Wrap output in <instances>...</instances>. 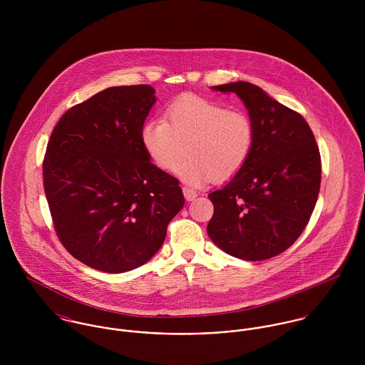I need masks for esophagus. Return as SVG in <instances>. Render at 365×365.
I'll return each instance as SVG.
<instances>
[{
    "label": "esophagus",
    "mask_w": 365,
    "mask_h": 365,
    "mask_svg": "<svg viewBox=\"0 0 365 365\" xmlns=\"http://www.w3.org/2000/svg\"><path fill=\"white\" fill-rule=\"evenodd\" d=\"M182 192H184V197H185L187 201H194L198 197V192L194 191L192 188H188V187H182Z\"/></svg>",
    "instance_id": "34e87169"
}]
</instances>
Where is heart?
<instances>
[{"label":"heart","mask_w":365,"mask_h":365,"mask_svg":"<svg viewBox=\"0 0 365 365\" xmlns=\"http://www.w3.org/2000/svg\"><path fill=\"white\" fill-rule=\"evenodd\" d=\"M140 139L163 171H174L187 153L178 174L185 182L201 185L212 177L227 180L245 165L253 148L255 129L250 118L239 109L185 96L167 108L165 120H148Z\"/></svg>","instance_id":"obj_1"}]
</instances>
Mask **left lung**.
I'll return each mask as SVG.
<instances>
[{
    "label": "left lung",
    "instance_id": "1",
    "mask_svg": "<svg viewBox=\"0 0 365 365\" xmlns=\"http://www.w3.org/2000/svg\"><path fill=\"white\" fill-rule=\"evenodd\" d=\"M210 88L243 101L255 140L245 165L208 195L213 204L208 236L242 260L274 257L301 236L317 201L322 165L312 130L298 112L252 83Z\"/></svg>",
    "mask_w": 365,
    "mask_h": 365
}]
</instances>
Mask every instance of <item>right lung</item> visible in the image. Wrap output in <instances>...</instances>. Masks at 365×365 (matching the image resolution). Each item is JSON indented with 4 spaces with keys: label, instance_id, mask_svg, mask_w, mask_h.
I'll use <instances>...</instances> for the list:
<instances>
[{
    "label": "right lung",
    "instance_id": "1",
    "mask_svg": "<svg viewBox=\"0 0 365 365\" xmlns=\"http://www.w3.org/2000/svg\"><path fill=\"white\" fill-rule=\"evenodd\" d=\"M156 100L146 84L106 88L68 109L48 143L43 184L56 233L98 271L148 262L184 207L178 180L150 163L142 145Z\"/></svg>",
    "mask_w": 365,
    "mask_h": 365
}]
</instances>
